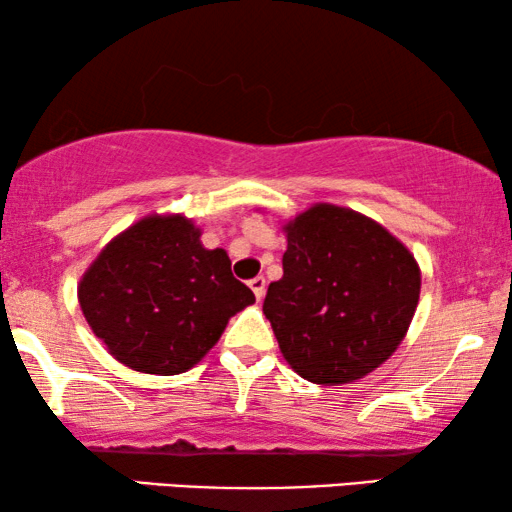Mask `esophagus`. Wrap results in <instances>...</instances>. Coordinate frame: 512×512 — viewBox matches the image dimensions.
Returning a JSON list of instances; mask_svg holds the SVG:
<instances>
[{"label":"esophagus","instance_id":"34e87169","mask_svg":"<svg viewBox=\"0 0 512 512\" xmlns=\"http://www.w3.org/2000/svg\"><path fill=\"white\" fill-rule=\"evenodd\" d=\"M249 286H251V291H254L256 300H263L265 298V277H254L249 282Z\"/></svg>","mask_w":512,"mask_h":512}]
</instances>
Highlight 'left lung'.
I'll list each match as a JSON object with an SVG mask.
<instances>
[{
	"instance_id": "1",
	"label": "left lung",
	"mask_w": 512,
	"mask_h": 512,
	"mask_svg": "<svg viewBox=\"0 0 512 512\" xmlns=\"http://www.w3.org/2000/svg\"><path fill=\"white\" fill-rule=\"evenodd\" d=\"M284 275L263 314L279 352L314 384H347L380 368L415 317L422 272L412 251L370 216L314 202L282 223Z\"/></svg>"
}]
</instances>
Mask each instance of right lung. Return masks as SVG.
Returning <instances> with one entry per match:
<instances>
[{
  "instance_id": "right-lung-1",
  "label": "right lung",
  "mask_w": 512,
  "mask_h": 512,
  "mask_svg": "<svg viewBox=\"0 0 512 512\" xmlns=\"http://www.w3.org/2000/svg\"><path fill=\"white\" fill-rule=\"evenodd\" d=\"M184 214H149L111 237L79 282V305L107 352L137 373L179 375L254 305L226 249H207Z\"/></svg>"
}]
</instances>
